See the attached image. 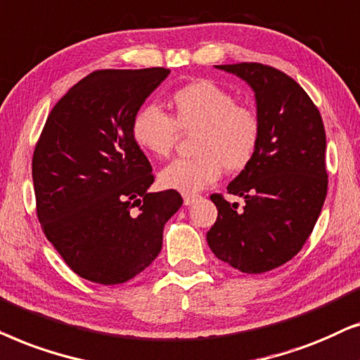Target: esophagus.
<instances>
[{"instance_id":"34e87169","label":"esophagus","mask_w":360,"mask_h":360,"mask_svg":"<svg viewBox=\"0 0 360 360\" xmlns=\"http://www.w3.org/2000/svg\"><path fill=\"white\" fill-rule=\"evenodd\" d=\"M199 195H194V194H184L183 195V200H184V205H191L194 204L195 200H198Z\"/></svg>"}]
</instances>
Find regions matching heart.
<instances>
[{
    "label": "heart",
    "mask_w": 360,
    "mask_h": 360,
    "mask_svg": "<svg viewBox=\"0 0 360 360\" xmlns=\"http://www.w3.org/2000/svg\"><path fill=\"white\" fill-rule=\"evenodd\" d=\"M169 105L172 117L156 105H146L131 122L136 145L155 158L169 156L179 133H194L191 151L195 156L161 169L162 188L199 193L214 184L222 169L238 172L253 161L260 145V118L253 108L236 103L229 90L200 79L177 89Z\"/></svg>",
    "instance_id": "1"
}]
</instances>
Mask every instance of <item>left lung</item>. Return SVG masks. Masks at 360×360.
<instances>
[{"instance_id":"obj_1","label":"left lung","mask_w":360,"mask_h":360,"mask_svg":"<svg viewBox=\"0 0 360 360\" xmlns=\"http://www.w3.org/2000/svg\"><path fill=\"white\" fill-rule=\"evenodd\" d=\"M255 92L262 135L253 161L227 186L243 209L220 194L207 232L214 255L243 273L290 262L313 232L328 193L326 131L319 110L291 77L275 67L242 62L215 65Z\"/></svg>"}]
</instances>
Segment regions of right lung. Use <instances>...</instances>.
Instances as JSON below:
<instances>
[{
  "label": "right lung",
  "mask_w": 360,
  "mask_h": 360,
  "mask_svg": "<svg viewBox=\"0 0 360 360\" xmlns=\"http://www.w3.org/2000/svg\"><path fill=\"white\" fill-rule=\"evenodd\" d=\"M167 75L162 67L92 72L56 103L36 145L37 219L70 270L94 283H124L150 266L183 205L174 189L148 193L153 167L131 133Z\"/></svg>",
  "instance_id": "add662e5"
}]
</instances>
